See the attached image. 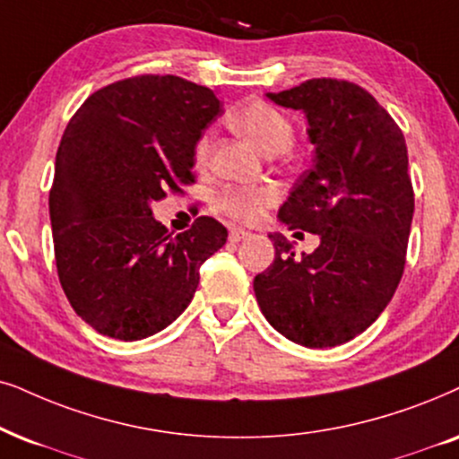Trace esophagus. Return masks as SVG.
<instances>
[{
	"mask_svg": "<svg viewBox=\"0 0 459 459\" xmlns=\"http://www.w3.org/2000/svg\"><path fill=\"white\" fill-rule=\"evenodd\" d=\"M249 237V233L246 229H230V233H229V241L230 243H239V241H243V239H247Z\"/></svg>",
	"mask_w": 459,
	"mask_h": 459,
	"instance_id": "obj_1",
	"label": "esophagus"
}]
</instances>
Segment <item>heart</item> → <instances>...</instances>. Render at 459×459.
Masks as SVG:
<instances>
[{
  "label": "heart",
  "mask_w": 459,
  "mask_h": 459,
  "mask_svg": "<svg viewBox=\"0 0 459 459\" xmlns=\"http://www.w3.org/2000/svg\"><path fill=\"white\" fill-rule=\"evenodd\" d=\"M229 123L241 135L252 139L258 150L264 154L275 156L286 152L292 146L294 125L281 109L266 101H249L233 109L229 116ZM210 137H201L195 148V159L199 165H205L210 159ZM275 201V193L271 188H226L218 199V207L243 222H252L264 207Z\"/></svg>",
  "instance_id": "1"
}]
</instances>
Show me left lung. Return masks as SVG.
<instances>
[{
	"label": "left lung",
	"instance_id": "left-lung-1",
	"mask_svg": "<svg viewBox=\"0 0 459 459\" xmlns=\"http://www.w3.org/2000/svg\"><path fill=\"white\" fill-rule=\"evenodd\" d=\"M309 123L313 167L277 218L320 237L311 254L269 235L275 260L254 277L260 311L277 333L305 347H334L364 333L396 292L415 199L403 131L362 86L307 80L266 92Z\"/></svg>",
	"mask_w": 459,
	"mask_h": 459
}]
</instances>
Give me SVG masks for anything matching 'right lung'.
Here are the masks:
<instances>
[{
  "label": "right lung",
  "instance_id": "1",
  "mask_svg": "<svg viewBox=\"0 0 459 459\" xmlns=\"http://www.w3.org/2000/svg\"><path fill=\"white\" fill-rule=\"evenodd\" d=\"M218 114L207 86L148 74L92 92L69 120L48 196L52 241L63 292L97 333H160L226 243L218 220L201 216L171 237L150 207L195 182L196 142Z\"/></svg>",
  "mask_w": 459,
  "mask_h": 459
}]
</instances>
